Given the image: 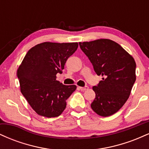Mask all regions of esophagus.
<instances>
[{
	"mask_svg": "<svg viewBox=\"0 0 149 149\" xmlns=\"http://www.w3.org/2000/svg\"><path fill=\"white\" fill-rule=\"evenodd\" d=\"M88 86H85V87H79V89L82 91H85V90H88Z\"/></svg>",
	"mask_w": 149,
	"mask_h": 149,
	"instance_id": "1",
	"label": "esophagus"
}]
</instances>
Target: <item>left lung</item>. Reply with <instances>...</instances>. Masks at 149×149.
I'll return each mask as SVG.
<instances>
[{
    "label": "left lung",
    "instance_id": "left-lung-1",
    "mask_svg": "<svg viewBox=\"0 0 149 149\" xmlns=\"http://www.w3.org/2000/svg\"><path fill=\"white\" fill-rule=\"evenodd\" d=\"M83 52L102 76L91 108L99 116L107 117L116 113L127 102L136 80V62L132 56L117 42L109 39L80 42Z\"/></svg>",
    "mask_w": 149,
    "mask_h": 149
}]
</instances>
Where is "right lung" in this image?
Here are the masks:
<instances>
[{
	"label": "right lung",
	"mask_w": 149,
	"mask_h": 149,
	"mask_svg": "<svg viewBox=\"0 0 149 149\" xmlns=\"http://www.w3.org/2000/svg\"><path fill=\"white\" fill-rule=\"evenodd\" d=\"M78 47V42H42L28 51L19 66L20 90L38 115L57 117L64 111L76 85H64L56 78Z\"/></svg>",
	"instance_id": "right-lung-1"
}]
</instances>
